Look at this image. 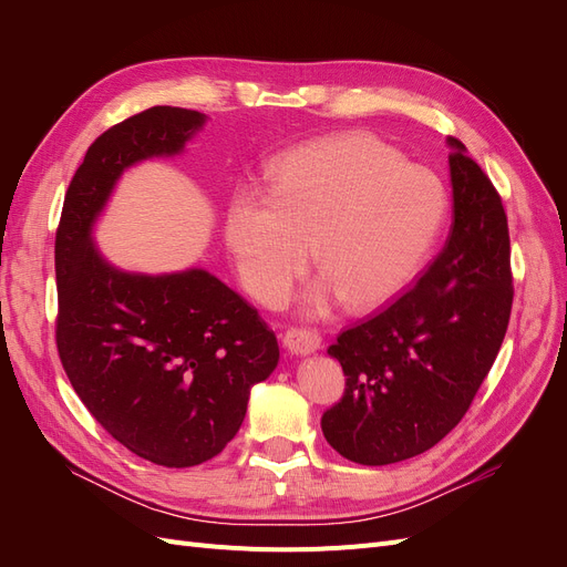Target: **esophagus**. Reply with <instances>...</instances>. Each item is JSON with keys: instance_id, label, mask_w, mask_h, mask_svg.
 <instances>
[{"instance_id": "34e87169", "label": "esophagus", "mask_w": 567, "mask_h": 567, "mask_svg": "<svg viewBox=\"0 0 567 567\" xmlns=\"http://www.w3.org/2000/svg\"><path fill=\"white\" fill-rule=\"evenodd\" d=\"M284 348L290 354H312L321 348V336L315 329H288L284 333Z\"/></svg>"}]
</instances>
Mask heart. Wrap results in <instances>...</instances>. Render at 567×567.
Here are the masks:
<instances>
[{
  "instance_id": "b5f03b06",
  "label": "heart",
  "mask_w": 567,
  "mask_h": 567,
  "mask_svg": "<svg viewBox=\"0 0 567 567\" xmlns=\"http://www.w3.org/2000/svg\"><path fill=\"white\" fill-rule=\"evenodd\" d=\"M447 215L442 182L369 134H340L284 153L269 165L265 200L238 196L227 244L255 298L279 305L307 267L352 312H371L419 277Z\"/></svg>"
}]
</instances>
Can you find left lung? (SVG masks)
<instances>
[{"mask_svg": "<svg viewBox=\"0 0 567 567\" xmlns=\"http://www.w3.org/2000/svg\"><path fill=\"white\" fill-rule=\"evenodd\" d=\"M452 229L419 281L329 348L342 400L323 411L331 447L362 466L423 454L466 414L504 342L511 305L508 221L494 184L447 140Z\"/></svg>", "mask_w": 567, "mask_h": 567, "instance_id": "obj_1", "label": "left lung"}]
</instances>
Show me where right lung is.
I'll return each mask as SVG.
<instances>
[{"instance_id": "obj_1", "label": "right lung", "mask_w": 567, "mask_h": 567, "mask_svg": "<svg viewBox=\"0 0 567 567\" xmlns=\"http://www.w3.org/2000/svg\"><path fill=\"white\" fill-rule=\"evenodd\" d=\"M203 125L198 111L153 106L106 130L71 179L56 229V348L68 379L111 437L167 468L225 450L250 388L279 364L277 336L210 271L132 274L94 248V221L120 175L177 156Z\"/></svg>"}]
</instances>
